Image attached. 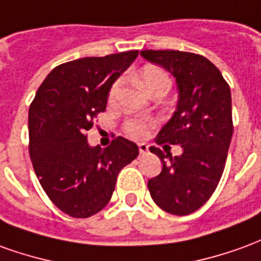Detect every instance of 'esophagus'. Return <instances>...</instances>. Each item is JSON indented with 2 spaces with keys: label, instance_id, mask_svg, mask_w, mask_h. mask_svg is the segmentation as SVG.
I'll list each match as a JSON object with an SVG mask.
<instances>
[{
  "label": "esophagus",
  "instance_id": "34e87169",
  "mask_svg": "<svg viewBox=\"0 0 261 261\" xmlns=\"http://www.w3.org/2000/svg\"><path fill=\"white\" fill-rule=\"evenodd\" d=\"M138 149H140V154H147L148 152V145L145 143L138 144Z\"/></svg>",
  "mask_w": 261,
  "mask_h": 261
}]
</instances>
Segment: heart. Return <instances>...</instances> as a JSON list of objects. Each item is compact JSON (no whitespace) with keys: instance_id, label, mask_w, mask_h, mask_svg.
<instances>
[{"instance_id":"1","label":"heart","mask_w":261,"mask_h":261,"mask_svg":"<svg viewBox=\"0 0 261 261\" xmlns=\"http://www.w3.org/2000/svg\"><path fill=\"white\" fill-rule=\"evenodd\" d=\"M140 80L143 83V86L145 87V90L148 93L154 92L156 89H169L171 87V79L169 76L162 69L156 66H145L140 73ZM121 82L117 80L110 89L109 92V101H113L116 94H117L118 89H120ZM125 134L131 138H144L148 134V123L145 121H140V120H128L125 121L124 124Z\"/></svg>"}]
</instances>
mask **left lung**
Here are the masks:
<instances>
[{"label":"left lung","instance_id":"left-lung-1","mask_svg":"<svg viewBox=\"0 0 261 261\" xmlns=\"http://www.w3.org/2000/svg\"><path fill=\"white\" fill-rule=\"evenodd\" d=\"M141 56L167 69L178 86L176 110L155 143L184 149L172 156L156 147L149 148L162 161V171L149 179L148 191L162 211L189 215L212 196L225 169L233 134L230 87L202 55L149 49L141 50Z\"/></svg>","mask_w":261,"mask_h":261}]
</instances>
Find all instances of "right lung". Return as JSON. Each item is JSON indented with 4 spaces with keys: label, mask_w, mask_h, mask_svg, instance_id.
<instances>
[{
    "label": "right lung",
    "mask_w": 261,
    "mask_h": 261,
    "mask_svg": "<svg viewBox=\"0 0 261 261\" xmlns=\"http://www.w3.org/2000/svg\"><path fill=\"white\" fill-rule=\"evenodd\" d=\"M138 50L83 58L56 66L43 80L28 116L29 155L43 191L72 218H89L109 203L117 175L136 160V143L117 137L90 147L87 130L103 113L113 83Z\"/></svg>",
    "instance_id": "obj_1"
}]
</instances>
